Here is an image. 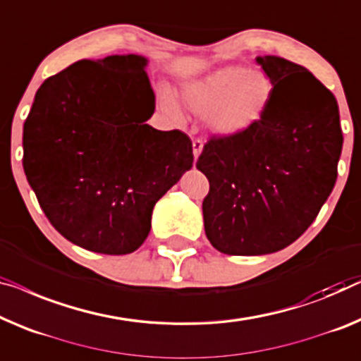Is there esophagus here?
Listing matches in <instances>:
<instances>
[{"label":"esophagus","instance_id":"esophagus-1","mask_svg":"<svg viewBox=\"0 0 361 361\" xmlns=\"http://www.w3.org/2000/svg\"><path fill=\"white\" fill-rule=\"evenodd\" d=\"M202 147H204V142L201 139H195V141H192V154H195V159H197L199 154L202 152Z\"/></svg>","mask_w":361,"mask_h":361}]
</instances>
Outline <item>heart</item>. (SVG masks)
Listing matches in <instances>:
<instances>
[{"label": "heart", "mask_w": 361, "mask_h": 361, "mask_svg": "<svg viewBox=\"0 0 361 361\" xmlns=\"http://www.w3.org/2000/svg\"><path fill=\"white\" fill-rule=\"evenodd\" d=\"M272 82L262 73L240 66L217 69L186 85L183 100L188 109L209 116V126L219 136H240L259 123L272 99ZM165 110L175 111V102L162 97Z\"/></svg>", "instance_id": "b5f03b06"}]
</instances>
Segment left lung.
<instances>
[{
  "mask_svg": "<svg viewBox=\"0 0 361 361\" xmlns=\"http://www.w3.org/2000/svg\"><path fill=\"white\" fill-rule=\"evenodd\" d=\"M256 61L274 85L264 115L240 136H212L196 164L209 180L206 235L230 256L300 238L336 185L343 142L336 97L308 69L272 55Z\"/></svg>",
  "mask_w": 361,
  "mask_h": 361,
  "instance_id": "left-lung-1",
  "label": "left lung"
}]
</instances>
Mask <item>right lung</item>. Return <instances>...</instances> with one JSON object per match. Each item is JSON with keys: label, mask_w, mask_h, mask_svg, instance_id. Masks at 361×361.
<instances>
[{"label": "right lung", "mask_w": 361, "mask_h": 361, "mask_svg": "<svg viewBox=\"0 0 361 361\" xmlns=\"http://www.w3.org/2000/svg\"><path fill=\"white\" fill-rule=\"evenodd\" d=\"M146 66L139 55L74 63L40 85L24 123L27 181L53 227L84 250L136 251L155 202L192 166L185 133L146 125Z\"/></svg>", "instance_id": "add662e5"}]
</instances>
